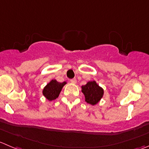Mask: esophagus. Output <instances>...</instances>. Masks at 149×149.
<instances>
[{"instance_id": "34e87169", "label": "esophagus", "mask_w": 149, "mask_h": 149, "mask_svg": "<svg viewBox=\"0 0 149 149\" xmlns=\"http://www.w3.org/2000/svg\"><path fill=\"white\" fill-rule=\"evenodd\" d=\"M70 82L73 84H76V79H70Z\"/></svg>"}]
</instances>
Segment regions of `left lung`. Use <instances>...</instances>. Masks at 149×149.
Wrapping results in <instances>:
<instances>
[{
  "mask_svg": "<svg viewBox=\"0 0 149 149\" xmlns=\"http://www.w3.org/2000/svg\"><path fill=\"white\" fill-rule=\"evenodd\" d=\"M82 92L85 96V100L91 105H95L103 95V89L97 84L95 81H89L81 86Z\"/></svg>",
  "mask_w": 149,
  "mask_h": 149,
  "instance_id": "1",
  "label": "left lung"
}]
</instances>
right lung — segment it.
Returning <instances> with one entry per match:
<instances>
[{
  "instance_id": "obj_1",
  "label": "right lung",
  "mask_w": 149,
  "mask_h": 149,
  "mask_svg": "<svg viewBox=\"0 0 149 149\" xmlns=\"http://www.w3.org/2000/svg\"><path fill=\"white\" fill-rule=\"evenodd\" d=\"M65 84L66 82L65 81L63 83H60L56 80H52L44 87V90H43V94L49 100H55L56 98L58 97L59 95L62 90V88Z\"/></svg>"
}]
</instances>
